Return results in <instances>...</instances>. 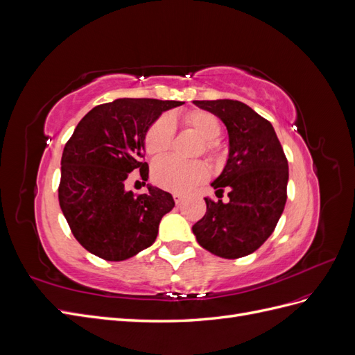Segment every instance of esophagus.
<instances>
[{
  "instance_id": "esophagus-1",
  "label": "esophagus",
  "mask_w": 355,
  "mask_h": 355,
  "mask_svg": "<svg viewBox=\"0 0 355 355\" xmlns=\"http://www.w3.org/2000/svg\"><path fill=\"white\" fill-rule=\"evenodd\" d=\"M173 200H175L176 204H180L182 200H184V196L179 194V192H175V194H173Z\"/></svg>"
}]
</instances>
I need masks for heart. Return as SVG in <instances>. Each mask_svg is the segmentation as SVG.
Masks as SVG:
<instances>
[{
	"label": "heart",
	"instance_id": "obj_1",
	"mask_svg": "<svg viewBox=\"0 0 355 355\" xmlns=\"http://www.w3.org/2000/svg\"><path fill=\"white\" fill-rule=\"evenodd\" d=\"M184 124L202 139L201 151L209 155L219 153L218 139L222 133L220 121L207 111H192L184 116ZM175 124L167 115L159 116L145 135V151L151 157L166 154L173 144ZM209 170L201 161H180L171 157L155 161L153 167L154 182L164 189L187 192L206 180Z\"/></svg>",
	"mask_w": 355,
	"mask_h": 355
}]
</instances>
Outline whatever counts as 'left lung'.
I'll list each match as a JSON object with an SVG mask.
<instances>
[{"mask_svg":"<svg viewBox=\"0 0 355 355\" xmlns=\"http://www.w3.org/2000/svg\"><path fill=\"white\" fill-rule=\"evenodd\" d=\"M194 103L227 125L230 155L211 187L218 198L227 189L230 201L204 198L206 214L192 232L210 253L239 259L259 249L277 227L287 200V158L272 124L250 106L231 99Z\"/></svg>","mask_w":355,"mask_h":355,"instance_id":"1","label":"left lung"}]
</instances>
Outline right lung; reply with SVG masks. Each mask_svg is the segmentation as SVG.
<instances>
[{"label": "right lung", "instance_id": "add662e5", "mask_svg": "<svg viewBox=\"0 0 355 355\" xmlns=\"http://www.w3.org/2000/svg\"><path fill=\"white\" fill-rule=\"evenodd\" d=\"M184 102L115 99L84 115L63 148L59 204L73 237L105 261H124L151 245L161 218L175 207L168 192L125 191L130 171L148 180L145 135L157 118Z\"/></svg>", "mask_w": 355, "mask_h": 355}]
</instances>
